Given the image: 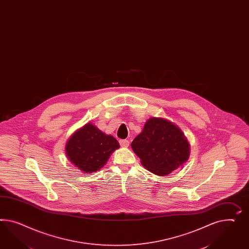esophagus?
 <instances>
[{
    "label": "esophagus",
    "instance_id": "obj_1",
    "mask_svg": "<svg viewBox=\"0 0 249 249\" xmlns=\"http://www.w3.org/2000/svg\"><path fill=\"white\" fill-rule=\"evenodd\" d=\"M120 145H121L122 148H128L129 146V142L127 140H121L120 141Z\"/></svg>",
    "mask_w": 249,
    "mask_h": 249
}]
</instances>
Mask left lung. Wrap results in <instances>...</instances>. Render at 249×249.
Wrapping results in <instances>:
<instances>
[{"label": "left lung", "mask_w": 249, "mask_h": 249, "mask_svg": "<svg viewBox=\"0 0 249 249\" xmlns=\"http://www.w3.org/2000/svg\"><path fill=\"white\" fill-rule=\"evenodd\" d=\"M131 148L142 165L158 176L168 175L189 157V143L181 129L162 118H150Z\"/></svg>", "instance_id": "1"}]
</instances>
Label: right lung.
<instances>
[{"instance_id":"right-lung-1","label":"right lung","mask_w":249,"mask_h":249,"mask_svg":"<svg viewBox=\"0 0 249 249\" xmlns=\"http://www.w3.org/2000/svg\"><path fill=\"white\" fill-rule=\"evenodd\" d=\"M119 148V142L111 135L87 123L71 136L65 151L69 160L77 168L84 173H92L101 169Z\"/></svg>"}]
</instances>
